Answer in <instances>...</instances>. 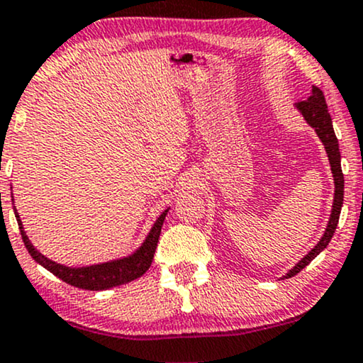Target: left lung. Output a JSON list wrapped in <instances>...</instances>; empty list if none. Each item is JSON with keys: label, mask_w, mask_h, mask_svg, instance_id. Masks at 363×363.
Returning a JSON list of instances; mask_svg holds the SVG:
<instances>
[{"label": "left lung", "mask_w": 363, "mask_h": 363, "mask_svg": "<svg viewBox=\"0 0 363 363\" xmlns=\"http://www.w3.org/2000/svg\"><path fill=\"white\" fill-rule=\"evenodd\" d=\"M294 107L299 111V114L305 118V121L310 126L315 129V133L318 134L320 141L323 143L326 155H328V161L330 167H332V173H333V182H335V195H333V205H332V213H330V220L326 223L325 234L321 235V239L318 240V244L313 247L310 252L306 254L305 257L299 261L293 269H289L283 277H293L294 274H298L299 271L305 269V267L310 264L313 259H315L321 250L326 249L330 240L335 234V229L338 225V218H340V210H342L343 205V173H342V164H340V150H338V140L335 136L333 131V124H332V118H330L328 107H326L325 102V96L323 92L320 91L318 87L313 86L311 87V94L306 101L296 102Z\"/></svg>", "instance_id": "1"}]
</instances>
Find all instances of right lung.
<instances>
[{"instance_id": "add662e5", "label": "right lung", "mask_w": 363, "mask_h": 363, "mask_svg": "<svg viewBox=\"0 0 363 363\" xmlns=\"http://www.w3.org/2000/svg\"><path fill=\"white\" fill-rule=\"evenodd\" d=\"M167 208L161 216L156 218L150 232H147L146 239L143 240L140 247L129 256L114 259V261L92 264V266H82V267H69L64 264H58L52 259L45 257L40 250L35 249V245L30 242L28 235H26L21 218L18 216L16 208L13 207L15 217L18 220V227H20L21 239H23L25 247L28 249L30 256L37 261L40 266H43L45 269L50 271L52 274L60 277L62 281H65L67 284L75 286L80 289H91V291H104L109 288H116V286L131 283V281L141 277L145 272L150 269L151 262H153L156 245H158V239L161 234V227H163L164 217L168 213Z\"/></svg>"}]
</instances>
